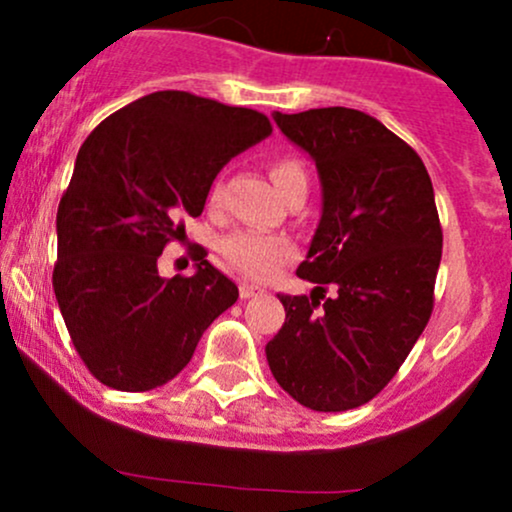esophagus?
<instances>
[{
    "label": "esophagus",
    "instance_id": "34e87169",
    "mask_svg": "<svg viewBox=\"0 0 512 512\" xmlns=\"http://www.w3.org/2000/svg\"><path fill=\"white\" fill-rule=\"evenodd\" d=\"M265 289L252 285V282H240V297L242 299H250V297H257V294H262Z\"/></svg>",
    "mask_w": 512,
    "mask_h": 512
}]
</instances>
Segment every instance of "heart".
Returning <instances> with one entry per match:
<instances>
[{"label": "heart", "instance_id": "heart-1", "mask_svg": "<svg viewBox=\"0 0 512 512\" xmlns=\"http://www.w3.org/2000/svg\"><path fill=\"white\" fill-rule=\"evenodd\" d=\"M272 180L282 195L294 193V190L309 188V178L304 165L297 158H277L270 168ZM210 205L218 208L223 203V180H215L208 195ZM220 255L232 270L240 275L252 277V280H267L275 275L285 262L297 255V247L280 235H265L255 230H237L220 240Z\"/></svg>", "mask_w": 512, "mask_h": 512}]
</instances>
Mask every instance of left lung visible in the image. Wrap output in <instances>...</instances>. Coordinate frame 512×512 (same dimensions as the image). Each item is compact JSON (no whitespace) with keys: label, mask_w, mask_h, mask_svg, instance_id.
Here are the masks:
<instances>
[{"label":"left lung","mask_w":512,"mask_h":512,"mask_svg":"<svg viewBox=\"0 0 512 512\" xmlns=\"http://www.w3.org/2000/svg\"><path fill=\"white\" fill-rule=\"evenodd\" d=\"M275 121L322 178V220L297 275L337 294H280L287 317L265 354L294 401L349 411L394 379L431 319L443 247L433 185L409 143L354 108Z\"/></svg>","instance_id":"obj_1"}]
</instances>
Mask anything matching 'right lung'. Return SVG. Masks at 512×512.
Returning <instances> with one entry per match:
<instances>
[{
    "label": "right lung",
    "instance_id": "obj_1",
    "mask_svg": "<svg viewBox=\"0 0 512 512\" xmlns=\"http://www.w3.org/2000/svg\"><path fill=\"white\" fill-rule=\"evenodd\" d=\"M272 133L265 113L156 91L86 138L56 213L54 294L74 349L101 384L151 391L193 359L205 329L237 302L200 247L193 277L158 275L165 245L205 208L230 158Z\"/></svg>",
    "mask_w": 512,
    "mask_h": 512
}]
</instances>
